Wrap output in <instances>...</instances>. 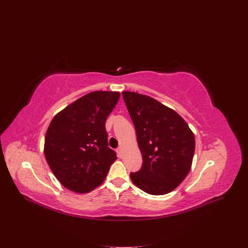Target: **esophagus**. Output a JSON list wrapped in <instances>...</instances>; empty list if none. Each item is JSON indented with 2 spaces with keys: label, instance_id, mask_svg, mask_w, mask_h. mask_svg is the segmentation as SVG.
<instances>
[{
  "label": "esophagus",
  "instance_id": "esophagus-1",
  "mask_svg": "<svg viewBox=\"0 0 248 248\" xmlns=\"http://www.w3.org/2000/svg\"><path fill=\"white\" fill-rule=\"evenodd\" d=\"M117 152H118V155H119V157H122V152H123V148H122V147H119V148H118V150H117Z\"/></svg>",
  "mask_w": 248,
  "mask_h": 248
}]
</instances>
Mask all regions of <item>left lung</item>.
<instances>
[{"mask_svg": "<svg viewBox=\"0 0 248 248\" xmlns=\"http://www.w3.org/2000/svg\"><path fill=\"white\" fill-rule=\"evenodd\" d=\"M136 131L142 167L130 173L132 183L152 195L175 189L188 174L195 149L194 134L172 109L150 96L124 91Z\"/></svg>", "mask_w": 248, "mask_h": 248, "instance_id": "left-lung-1", "label": "left lung"}]
</instances>
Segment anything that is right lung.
Returning a JSON list of instances; mask_svg holds the SVG:
<instances>
[{"mask_svg": "<svg viewBox=\"0 0 248 248\" xmlns=\"http://www.w3.org/2000/svg\"><path fill=\"white\" fill-rule=\"evenodd\" d=\"M119 99L120 92L93 91L66 106L51 121L44 154L57 180L68 190H93L118 159L108 147L105 123Z\"/></svg>", "mask_w": 248, "mask_h": 248, "instance_id": "add662e5", "label": "right lung"}]
</instances>
